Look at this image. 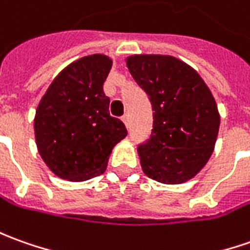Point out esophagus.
Listing matches in <instances>:
<instances>
[{"mask_svg": "<svg viewBox=\"0 0 250 250\" xmlns=\"http://www.w3.org/2000/svg\"><path fill=\"white\" fill-rule=\"evenodd\" d=\"M122 120H123V123L125 125V127L128 128V127H130V115H128V113H125V116L122 118Z\"/></svg>", "mask_w": 250, "mask_h": 250, "instance_id": "34e87169", "label": "esophagus"}]
</instances>
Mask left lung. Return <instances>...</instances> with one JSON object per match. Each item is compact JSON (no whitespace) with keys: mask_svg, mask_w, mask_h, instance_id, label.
Listing matches in <instances>:
<instances>
[{"mask_svg":"<svg viewBox=\"0 0 250 250\" xmlns=\"http://www.w3.org/2000/svg\"><path fill=\"white\" fill-rule=\"evenodd\" d=\"M125 64L153 109V128L138 146L150 179L179 185L194 178L213 153L220 115L209 87L194 68L166 54H132Z\"/></svg>","mask_w":250,"mask_h":250,"instance_id":"8db88e82","label":"left lung"}]
</instances>
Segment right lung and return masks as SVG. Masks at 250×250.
Instances as JSON below:
<instances>
[{"mask_svg": "<svg viewBox=\"0 0 250 250\" xmlns=\"http://www.w3.org/2000/svg\"><path fill=\"white\" fill-rule=\"evenodd\" d=\"M105 54L84 56L53 79L34 118L38 153L61 179L83 182L105 172L112 149L127 135L109 115L104 82L112 68Z\"/></svg>", "mask_w": 250, "mask_h": 250, "instance_id": "add662e5", "label": "right lung"}]
</instances>
